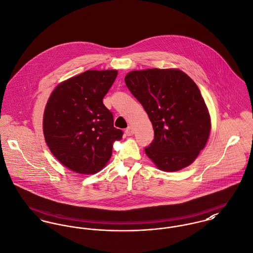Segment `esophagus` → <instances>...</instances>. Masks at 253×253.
Here are the masks:
<instances>
[{
    "instance_id": "34e87169",
    "label": "esophagus",
    "mask_w": 253,
    "mask_h": 253,
    "mask_svg": "<svg viewBox=\"0 0 253 253\" xmlns=\"http://www.w3.org/2000/svg\"><path fill=\"white\" fill-rule=\"evenodd\" d=\"M125 132H126V134L127 136H130V135H132V134H133V132H134V131H133V128H132L131 126H128V127L126 129V131H125Z\"/></svg>"
}]
</instances>
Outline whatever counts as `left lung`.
<instances>
[{"label": "left lung", "mask_w": 253, "mask_h": 253, "mask_svg": "<svg viewBox=\"0 0 253 253\" xmlns=\"http://www.w3.org/2000/svg\"><path fill=\"white\" fill-rule=\"evenodd\" d=\"M125 82L154 127L146 155L166 172L191 164L211 130L207 106L193 80L179 69H154L131 71Z\"/></svg>", "instance_id": "left-lung-1"}]
</instances>
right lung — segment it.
Listing matches in <instances>:
<instances>
[{"label": "right lung", "instance_id": "add662e5", "mask_svg": "<svg viewBox=\"0 0 253 253\" xmlns=\"http://www.w3.org/2000/svg\"><path fill=\"white\" fill-rule=\"evenodd\" d=\"M117 70H87L61 83L51 93L43 116V133L54 157L79 174L101 170L124 132L114 127L112 112L102 102Z\"/></svg>", "mask_w": 253, "mask_h": 253}]
</instances>
